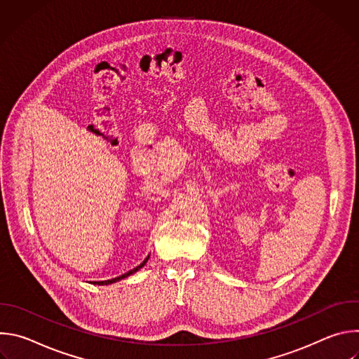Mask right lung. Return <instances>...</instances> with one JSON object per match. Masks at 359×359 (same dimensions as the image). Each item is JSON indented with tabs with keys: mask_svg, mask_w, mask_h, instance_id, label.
<instances>
[{
	"mask_svg": "<svg viewBox=\"0 0 359 359\" xmlns=\"http://www.w3.org/2000/svg\"><path fill=\"white\" fill-rule=\"evenodd\" d=\"M147 260H149V255L147 257L137 266V267H135L133 270H130V271H128V273H125V274H122V276H119V277H115V278H112V280H105V281H92V284H97V285H108V284H112V283H116V281H119V280H122V278H126V277H129L130 274H133V273H136L137 270H140L146 263H147Z\"/></svg>",
	"mask_w": 359,
	"mask_h": 359,
	"instance_id": "obj_1",
	"label": "right lung"
}]
</instances>
